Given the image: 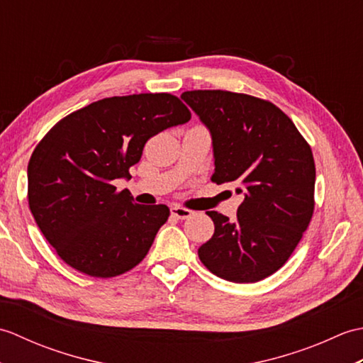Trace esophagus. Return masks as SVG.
<instances>
[{
    "instance_id": "obj_1",
    "label": "esophagus",
    "mask_w": 363,
    "mask_h": 363,
    "mask_svg": "<svg viewBox=\"0 0 363 363\" xmlns=\"http://www.w3.org/2000/svg\"><path fill=\"white\" fill-rule=\"evenodd\" d=\"M172 215L173 217H176V218H179V220H187V218H190L191 217V211H189V209H186V207H179V206H173L172 209Z\"/></svg>"
}]
</instances>
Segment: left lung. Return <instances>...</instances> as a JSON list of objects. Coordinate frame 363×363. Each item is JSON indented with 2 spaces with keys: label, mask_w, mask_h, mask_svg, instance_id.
Listing matches in <instances>:
<instances>
[{
  "label": "left lung",
  "mask_w": 363,
  "mask_h": 363,
  "mask_svg": "<svg viewBox=\"0 0 363 363\" xmlns=\"http://www.w3.org/2000/svg\"><path fill=\"white\" fill-rule=\"evenodd\" d=\"M181 98L209 129L212 181L243 195L237 218L215 211V233L199 246L206 268L250 284L277 272L296 248L313 213L315 162L293 121L269 101L225 90L184 91Z\"/></svg>",
  "instance_id": "8db88e82"
}]
</instances>
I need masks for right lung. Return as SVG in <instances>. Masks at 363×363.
Returning a JSON list of instances; mask_svg holds the SVG:
<instances>
[{"mask_svg":"<svg viewBox=\"0 0 363 363\" xmlns=\"http://www.w3.org/2000/svg\"><path fill=\"white\" fill-rule=\"evenodd\" d=\"M189 120L179 98L140 94L99 99L50 129L29 160L28 199L60 259L94 277L140 264L169 209L135 204L112 181L130 176L148 138Z\"/></svg>","mask_w":363,"mask_h":363,"instance_id":"right-lung-1","label":"right lung"}]
</instances>
